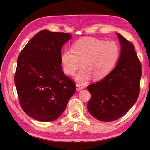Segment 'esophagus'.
<instances>
[{
	"label": "esophagus",
	"mask_w": 150,
	"mask_h": 150,
	"mask_svg": "<svg viewBox=\"0 0 150 150\" xmlns=\"http://www.w3.org/2000/svg\"><path fill=\"white\" fill-rule=\"evenodd\" d=\"M84 88V86L83 84H80V83H77L76 84V89L78 91L83 89Z\"/></svg>",
	"instance_id": "esophagus-1"
}]
</instances>
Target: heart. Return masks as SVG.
Instances as JSON below:
<instances>
[{"label": "heart", "mask_w": 150, "mask_h": 150, "mask_svg": "<svg viewBox=\"0 0 150 150\" xmlns=\"http://www.w3.org/2000/svg\"><path fill=\"white\" fill-rule=\"evenodd\" d=\"M120 47L115 42L96 39H84L73 44L72 49H66L61 62L64 72L72 76L81 65L83 68L75 79L81 83L106 76L114 68L120 57Z\"/></svg>", "instance_id": "heart-1"}]
</instances>
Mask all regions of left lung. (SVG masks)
Returning <instances> with one entry per match:
<instances>
[{
	"label": "left lung",
	"mask_w": 150,
	"mask_h": 150,
	"mask_svg": "<svg viewBox=\"0 0 150 150\" xmlns=\"http://www.w3.org/2000/svg\"><path fill=\"white\" fill-rule=\"evenodd\" d=\"M121 54L116 67L105 78L87 88L91 98L87 104L95 118L109 122L124 116L138 98L142 76V64L134 45L117 33Z\"/></svg>",
	"instance_id": "left-lung-1"
}]
</instances>
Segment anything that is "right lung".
Here are the masks:
<instances>
[{
    "label": "right lung",
    "mask_w": 150,
    "mask_h": 150,
    "mask_svg": "<svg viewBox=\"0 0 150 150\" xmlns=\"http://www.w3.org/2000/svg\"><path fill=\"white\" fill-rule=\"evenodd\" d=\"M71 35L42 30L17 58L14 83L20 105L32 118L53 121L59 117L76 91L73 80L62 71L63 44Z\"/></svg>",
    "instance_id": "obj_1"
}]
</instances>
